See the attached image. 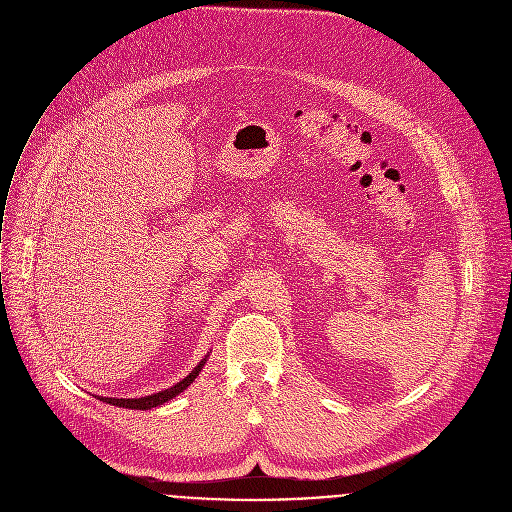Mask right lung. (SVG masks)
<instances>
[{"mask_svg":"<svg viewBox=\"0 0 512 512\" xmlns=\"http://www.w3.org/2000/svg\"><path fill=\"white\" fill-rule=\"evenodd\" d=\"M206 361H208V355L203 357V359L193 367V371H191L185 379H181V381H179V383H175L173 387L163 389V391H159V393L145 395V397H131V399H125V397H121V399H117V397H98V399H100V401H107V403H111V405L127 407V410H151V407L163 405L165 401L173 399V397H175V395H179L183 389H187V387L195 381V377L199 375L201 367L206 365ZM94 397H96V395H94Z\"/></svg>","mask_w":512,"mask_h":512,"instance_id":"1","label":"right lung"}]
</instances>
